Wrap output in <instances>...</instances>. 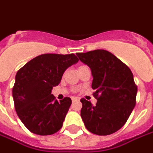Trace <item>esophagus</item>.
Segmentation results:
<instances>
[{"instance_id":"1","label":"esophagus","mask_w":153,"mask_h":153,"mask_svg":"<svg viewBox=\"0 0 153 153\" xmlns=\"http://www.w3.org/2000/svg\"><path fill=\"white\" fill-rule=\"evenodd\" d=\"M71 100H72V102H76V101H77L78 99L76 98V97H72V98H71Z\"/></svg>"}]
</instances>
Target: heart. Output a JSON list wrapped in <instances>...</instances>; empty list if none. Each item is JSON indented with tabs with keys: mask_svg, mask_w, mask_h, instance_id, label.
<instances>
[{
	"mask_svg": "<svg viewBox=\"0 0 153 153\" xmlns=\"http://www.w3.org/2000/svg\"><path fill=\"white\" fill-rule=\"evenodd\" d=\"M81 66H80V67H81Z\"/></svg>",
	"mask_w": 153,
	"mask_h": 153,
	"instance_id": "b5f03b06",
	"label": "heart"
}]
</instances>
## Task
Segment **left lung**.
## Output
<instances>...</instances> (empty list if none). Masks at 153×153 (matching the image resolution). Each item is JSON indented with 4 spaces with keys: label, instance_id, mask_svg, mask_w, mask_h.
Segmentation results:
<instances>
[{
    "label": "left lung",
    "instance_id": "left-lung-1",
    "mask_svg": "<svg viewBox=\"0 0 153 153\" xmlns=\"http://www.w3.org/2000/svg\"><path fill=\"white\" fill-rule=\"evenodd\" d=\"M76 55L91 68L93 96L97 100L93 106L89 101L81 99V117L85 127L94 134H112L127 123L136 105L137 87L133 74L126 64L106 50Z\"/></svg>",
    "mask_w": 153,
    "mask_h": 153
}]
</instances>
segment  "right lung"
Masks as SVG:
<instances>
[{"label": "right lung", "instance_id": "right-lung-1", "mask_svg": "<svg viewBox=\"0 0 153 153\" xmlns=\"http://www.w3.org/2000/svg\"><path fill=\"white\" fill-rule=\"evenodd\" d=\"M78 62L74 54L47 53L35 57L17 71L12 96L15 109L25 127L35 134L46 136L62 127L71 100L58 102L51 94L64 71Z\"/></svg>", "mask_w": 153, "mask_h": 153}]
</instances>
